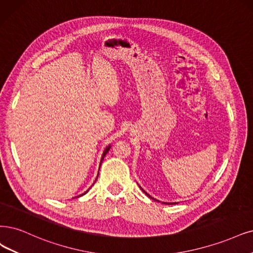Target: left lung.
Here are the masks:
<instances>
[{
    "instance_id": "1",
    "label": "left lung",
    "mask_w": 253,
    "mask_h": 253,
    "mask_svg": "<svg viewBox=\"0 0 253 253\" xmlns=\"http://www.w3.org/2000/svg\"><path fill=\"white\" fill-rule=\"evenodd\" d=\"M139 188H141V186H139ZM141 189H142V188H141ZM142 191H143V192H144V193H145V194H146V195L148 196V197H149V198H152V197H151V196H150V195H149V194H147V193H146V192H145V191H144L143 189H142ZM152 199H154V198H152ZM154 200H155V199H154ZM158 202H160V201H158ZM163 203H164V204H175L176 202H175V203H169V202H163Z\"/></svg>"
}]
</instances>
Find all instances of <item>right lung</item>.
Here are the masks:
<instances>
[{
    "label": "right lung",
    "instance_id": "right-lung-1",
    "mask_svg": "<svg viewBox=\"0 0 253 253\" xmlns=\"http://www.w3.org/2000/svg\"><path fill=\"white\" fill-rule=\"evenodd\" d=\"M110 147H111L110 145H109L108 147H106V149H105V150H104V152H103V154H102V158H101V162H100V166H101V163H102V161H103V160H104V156H105V155L107 154V152L109 151V149H110ZM99 169H100V168H99ZM97 178H98V176H97ZM96 180H97V179H96ZM95 182H96V181H95ZM87 192H88V190H87V191H86L85 193H84V194L80 195V196H83V195H85V194H86ZM78 197H79V196H78Z\"/></svg>",
    "mask_w": 253,
    "mask_h": 253
}]
</instances>
